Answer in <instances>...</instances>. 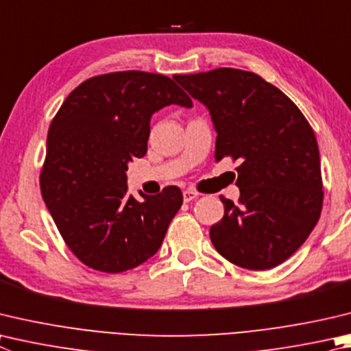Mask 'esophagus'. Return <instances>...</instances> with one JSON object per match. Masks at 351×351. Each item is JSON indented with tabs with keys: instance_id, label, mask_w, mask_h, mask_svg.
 <instances>
[{
	"instance_id": "34e87169",
	"label": "esophagus",
	"mask_w": 351,
	"mask_h": 351,
	"mask_svg": "<svg viewBox=\"0 0 351 351\" xmlns=\"http://www.w3.org/2000/svg\"><path fill=\"white\" fill-rule=\"evenodd\" d=\"M197 192H195V190H192V189H187V190H184L182 192V197H184V201L186 202H190V201H193L195 197H197Z\"/></svg>"
}]
</instances>
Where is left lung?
Listing matches in <instances>:
<instances>
[{"label":"left lung","instance_id":"8db88e82","mask_svg":"<svg viewBox=\"0 0 351 351\" xmlns=\"http://www.w3.org/2000/svg\"><path fill=\"white\" fill-rule=\"evenodd\" d=\"M173 78L212 114L215 158L241 162L239 202L221 196L224 216L210 227L215 248L242 269L282 264L308 238L322 210L319 149L308 121L253 72L219 67Z\"/></svg>","mask_w":351,"mask_h":351}]
</instances>
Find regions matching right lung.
Masks as SVG:
<instances>
[{
    "mask_svg": "<svg viewBox=\"0 0 351 351\" xmlns=\"http://www.w3.org/2000/svg\"><path fill=\"white\" fill-rule=\"evenodd\" d=\"M170 104L192 99L169 76L125 70L81 82L50 124L43 199L67 247L93 270L145 263L182 206L176 186L139 193L143 201L127 195V165L147 152L152 114Z\"/></svg>",
    "mask_w": 351,
    "mask_h": 351,
    "instance_id": "right-lung-1",
    "label": "right lung"
}]
</instances>
